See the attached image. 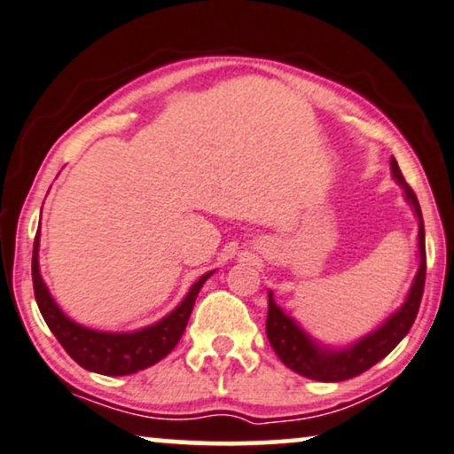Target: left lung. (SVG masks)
Segmentation results:
<instances>
[{
	"mask_svg": "<svg viewBox=\"0 0 454 454\" xmlns=\"http://www.w3.org/2000/svg\"><path fill=\"white\" fill-rule=\"evenodd\" d=\"M392 176L404 189V199L413 207L417 220H419V234H417V245H419V270H417L415 280L411 284L407 301L386 319V322L357 340L347 348H328L324 344H317L293 317L286 316L280 307L276 305L274 294L268 293V322L265 332L271 348L286 367L301 376L319 380V382H342V380L355 378L359 373L370 370L378 361H382L398 342L407 336V332L413 325L417 311H419L421 297H424L426 284V232H424V217L421 207L417 201L415 192L404 183L401 168L396 160H390Z\"/></svg>",
	"mask_w": 454,
	"mask_h": 454,
	"instance_id": "left-lung-1",
	"label": "left lung"
}]
</instances>
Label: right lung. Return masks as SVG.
<instances>
[{
    "mask_svg": "<svg viewBox=\"0 0 454 454\" xmlns=\"http://www.w3.org/2000/svg\"><path fill=\"white\" fill-rule=\"evenodd\" d=\"M211 274L214 271H207L199 278L183 299V303L157 324L137 332H122V334L120 332H97L72 322L56 305L39 271V232L33 245V288L41 316L50 325L53 336L58 338V342L78 365L89 372L104 373V376H129V373L141 372L164 359L183 336L199 290Z\"/></svg>",
    "mask_w": 454,
    "mask_h": 454,
    "instance_id": "1",
    "label": "right lung"
}]
</instances>
